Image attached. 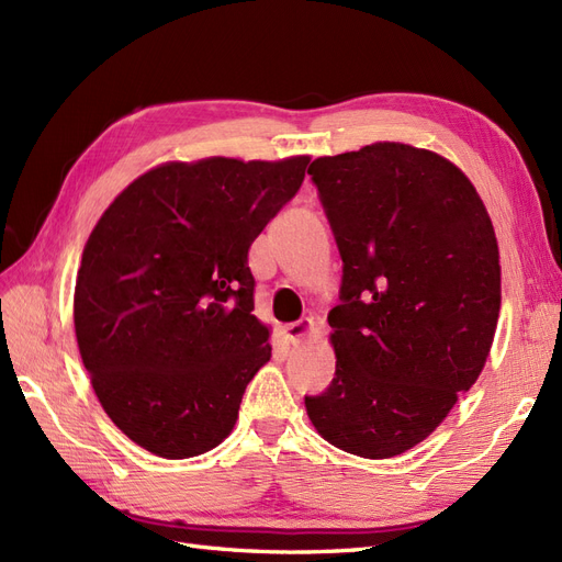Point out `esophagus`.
<instances>
[{
    "instance_id": "1",
    "label": "esophagus",
    "mask_w": 562,
    "mask_h": 562,
    "mask_svg": "<svg viewBox=\"0 0 562 562\" xmlns=\"http://www.w3.org/2000/svg\"><path fill=\"white\" fill-rule=\"evenodd\" d=\"M281 333L288 345H300L312 333V318H300L295 323H288V326L281 328Z\"/></svg>"
}]
</instances>
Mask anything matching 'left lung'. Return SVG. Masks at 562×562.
Returning a JSON list of instances; mask_svg holds the SVG:
<instances>
[{"label": "left lung", "mask_w": 562, "mask_h": 562, "mask_svg": "<svg viewBox=\"0 0 562 562\" xmlns=\"http://www.w3.org/2000/svg\"><path fill=\"white\" fill-rule=\"evenodd\" d=\"M342 255L330 310L335 378L304 398L330 446L366 459L415 448L479 380L502 307L495 227L438 151L372 143L310 166Z\"/></svg>", "instance_id": "8db88e82"}]
</instances>
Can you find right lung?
<instances>
[{
  "label": "right lung",
  "instance_id": "add662e5",
  "mask_svg": "<svg viewBox=\"0 0 562 562\" xmlns=\"http://www.w3.org/2000/svg\"><path fill=\"white\" fill-rule=\"evenodd\" d=\"M310 157L166 161L100 215L81 252L75 333L108 417L164 459L217 448L271 356L248 250Z\"/></svg>",
  "mask_w": 562,
  "mask_h": 562
}]
</instances>
